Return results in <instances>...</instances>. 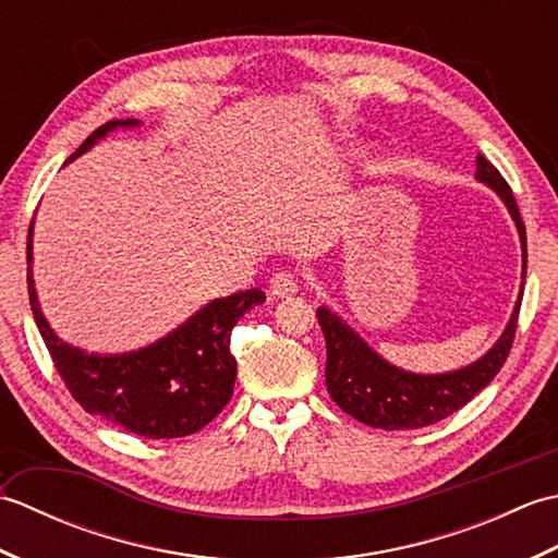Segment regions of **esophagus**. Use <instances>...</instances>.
<instances>
[{
	"instance_id": "34e87169",
	"label": "esophagus",
	"mask_w": 558,
	"mask_h": 558,
	"mask_svg": "<svg viewBox=\"0 0 558 558\" xmlns=\"http://www.w3.org/2000/svg\"><path fill=\"white\" fill-rule=\"evenodd\" d=\"M300 292V282L294 280L292 272H276L268 282V294L272 300H282V298H292V294Z\"/></svg>"
}]
</instances>
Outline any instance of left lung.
<instances>
[{
  "label": "left lung",
  "instance_id": "1",
  "mask_svg": "<svg viewBox=\"0 0 558 558\" xmlns=\"http://www.w3.org/2000/svg\"><path fill=\"white\" fill-rule=\"evenodd\" d=\"M475 180L487 184L504 201L518 228L520 248H523V282H520L513 314L508 318L499 340L477 362L446 374H414L400 369V366L384 360L336 312H330L328 306L316 310L318 326H322L326 338L328 393L342 412H348L350 417L362 424L374 426V429H420V426L446 420L448 414L465 408L482 388H487L494 381V376L501 372L508 352H511L527 272L525 225L520 220L511 186L480 153Z\"/></svg>",
  "mask_w": 558,
  "mask_h": 558
}]
</instances>
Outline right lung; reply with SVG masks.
I'll return each mask as SVG.
<instances>
[{
	"label": "right lung",
	"instance_id": "1",
	"mask_svg": "<svg viewBox=\"0 0 558 558\" xmlns=\"http://www.w3.org/2000/svg\"><path fill=\"white\" fill-rule=\"evenodd\" d=\"M138 120H112L96 129L71 153L76 160L114 129H134ZM28 294L59 376L78 405L144 438L189 436L218 417L234 390L236 362L230 352L234 324L266 302L258 288L234 292L201 306L182 326L146 348L120 354L86 352L59 338L47 322L33 280V222L28 230Z\"/></svg>",
	"mask_w": 558,
	"mask_h": 558
}]
</instances>
